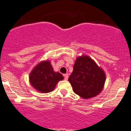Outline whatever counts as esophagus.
I'll use <instances>...</instances> for the list:
<instances>
[{
  "label": "esophagus",
  "instance_id": "1",
  "mask_svg": "<svg viewBox=\"0 0 131 131\" xmlns=\"http://www.w3.org/2000/svg\"><path fill=\"white\" fill-rule=\"evenodd\" d=\"M64 79H65V80H67L69 78V75L67 74V73H66V74L64 75Z\"/></svg>",
  "mask_w": 131,
  "mask_h": 131
}]
</instances>
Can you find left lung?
Instances as JSON below:
<instances>
[{"mask_svg": "<svg viewBox=\"0 0 131 131\" xmlns=\"http://www.w3.org/2000/svg\"><path fill=\"white\" fill-rule=\"evenodd\" d=\"M105 72L87 56L78 57L69 77L73 92L87 99L96 96L102 91L105 83Z\"/></svg>", "mask_w": 131, "mask_h": 131, "instance_id": "1", "label": "left lung"}]
</instances>
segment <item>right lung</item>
Segmentation results:
<instances>
[{"instance_id":"right-lung-1","label":"right lung","mask_w":131,"mask_h":131,"mask_svg":"<svg viewBox=\"0 0 131 131\" xmlns=\"http://www.w3.org/2000/svg\"><path fill=\"white\" fill-rule=\"evenodd\" d=\"M64 77L59 72H55L49 61H42L36 66L30 74L31 85L38 92L49 93L52 92L59 81Z\"/></svg>"}]
</instances>
